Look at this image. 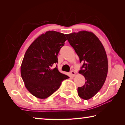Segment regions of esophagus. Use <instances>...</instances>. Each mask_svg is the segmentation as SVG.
<instances>
[{"mask_svg": "<svg viewBox=\"0 0 125 125\" xmlns=\"http://www.w3.org/2000/svg\"><path fill=\"white\" fill-rule=\"evenodd\" d=\"M71 74H72V75L73 76V77H74V76L75 75V72L74 71H72L71 72Z\"/></svg>", "mask_w": 125, "mask_h": 125, "instance_id": "obj_1", "label": "esophagus"}]
</instances>
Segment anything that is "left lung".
<instances>
[{
  "instance_id": "left-lung-1",
  "label": "left lung",
  "mask_w": 125,
  "mask_h": 125,
  "mask_svg": "<svg viewBox=\"0 0 125 125\" xmlns=\"http://www.w3.org/2000/svg\"><path fill=\"white\" fill-rule=\"evenodd\" d=\"M68 41L83 63L79 73L85 77V84L78 88L80 98L89 100L102 88L108 72L107 55L103 44L92 32L80 31L65 35Z\"/></svg>"
}]
</instances>
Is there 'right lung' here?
<instances>
[{
  "label": "right lung",
  "mask_w": 125,
  "mask_h": 125,
  "mask_svg": "<svg viewBox=\"0 0 125 125\" xmlns=\"http://www.w3.org/2000/svg\"><path fill=\"white\" fill-rule=\"evenodd\" d=\"M66 40L64 33L48 31L27 48L21 65V75L25 87L36 98H48L60 88L63 80L69 78L57 67H52L58 63V52Z\"/></svg>",
  "instance_id": "1"
}]
</instances>
